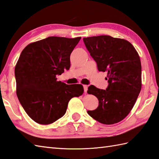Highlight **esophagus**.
<instances>
[{
    "instance_id": "esophagus-1",
    "label": "esophagus",
    "mask_w": 159,
    "mask_h": 159,
    "mask_svg": "<svg viewBox=\"0 0 159 159\" xmlns=\"http://www.w3.org/2000/svg\"><path fill=\"white\" fill-rule=\"evenodd\" d=\"M83 87H84V93H86L87 90H88V86H87V85H84Z\"/></svg>"
}]
</instances>
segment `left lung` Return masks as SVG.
Returning <instances> with one entry per match:
<instances>
[{"label":"left lung","instance_id":"1","mask_svg":"<svg viewBox=\"0 0 159 159\" xmlns=\"http://www.w3.org/2000/svg\"><path fill=\"white\" fill-rule=\"evenodd\" d=\"M90 55L99 71L108 72L106 90L93 85L88 93L95 95L99 106L88 114L102 124L123 120L133 108L141 89V64L134 47L128 41L110 35L84 38Z\"/></svg>","mask_w":159,"mask_h":159}]
</instances>
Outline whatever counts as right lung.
Segmentation results:
<instances>
[{"label":"right lung","instance_id":"1","mask_svg":"<svg viewBox=\"0 0 159 159\" xmlns=\"http://www.w3.org/2000/svg\"><path fill=\"white\" fill-rule=\"evenodd\" d=\"M81 38L51 36L28 44L15 67L16 94L25 111L38 124H52L66 113L71 98L82 95L81 84L67 85L56 76L69 70L70 56Z\"/></svg>","mask_w":159,"mask_h":159}]
</instances>
